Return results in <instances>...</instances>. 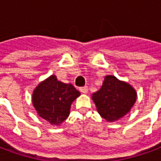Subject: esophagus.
Returning a JSON list of instances; mask_svg holds the SVG:
<instances>
[{
  "label": "esophagus",
  "instance_id": "1",
  "mask_svg": "<svg viewBox=\"0 0 161 161\" xmlns=\"http://www.w3.org/2000/svg\"><path fill=\"white\" fill-rule=\"evenodd\" d=\"M79 90H80V91L82 92V93H83V94H86V93L88 92V87H87V86H84V87H81Z\"/></svg>",
  "mask_w": 161,
  "mask_h": 161
}]
</instances>
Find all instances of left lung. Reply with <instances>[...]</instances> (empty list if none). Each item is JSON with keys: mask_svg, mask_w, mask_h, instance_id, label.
<instances>
[{"mask_svg": "<svg viewBox=\"0 0 161 161\" xmlns=\"http://www.w3.org/2000/svg\"><path fill=\"white\" fill-rule=\"evenodd\" d=\"M136 97V91L130 84L111 75L105 77L101 89L92 95L98 113L108 121H117L127 115Z\"/></svg>", "mask_w": 161, "mask_h": 161, "instance_id": "left-lung-1", "label": "left lung"}]
</instances>
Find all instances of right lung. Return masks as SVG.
<instances>
[{
	"label": "right lung",
	"instance_id": "right-lung-1",
	"mask_svg": "<svg viewBox=\"0 0 161 161\" xmlns=\"http://www.w3.org/2000/svg\"><path fill=\"white\" fill-rule=\"evenodd\" d=\"M79 96L80 92L72 84L62 83L52 75L35 88L32 101L41 118L59 125L69 116L71 103Z\"/></svg>",
	"mask_w": 161,
	"mask_h": 161
}]
</instances>
